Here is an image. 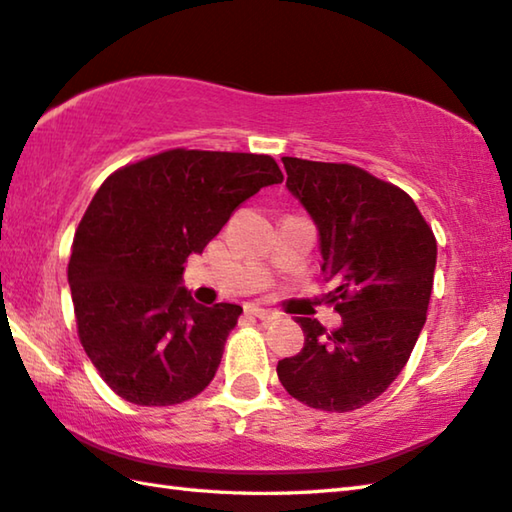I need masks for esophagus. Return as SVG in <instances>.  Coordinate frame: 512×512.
<instances>
[{"label":"esophagus","instance_id":"esophagus-1","mask_svg":"<svg viewBox=\"0 0 512 512\" xmlns=\"http://www.w3.org/2000/svg\"><path fill=\"white\" fill-rule=\"evenodd\" d=\"M246 313L253 315V317H259L262 322H273V319H277L275 310H268V308H262V306H246Z\"/></svg>","mask_w":512,"mask_h":512}]
</instances>
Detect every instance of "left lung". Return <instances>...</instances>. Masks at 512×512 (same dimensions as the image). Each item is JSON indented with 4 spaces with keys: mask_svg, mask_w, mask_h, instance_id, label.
Here are the masks:
<instances>
[{
    "mask_svg": "<svg viewBox=\"0 0 512 512\" xmlns=\"http://www.w3.org/2000/svg\"><path fill=\"white\" fill-rule=\"evenodd\" d=\"M286 188L319 230L322 270L342 315L333 333L297 317L304 348L277 364L290 397L348 413L373 402L402 373L426 324L437 242L402 188L353 164L282 157Z\"/></svg>",
    "mask_w": 512,
    "mask_h": 512,
    "instance_id": "8db88e82",
    "label": "left lung"
}]
</instances>
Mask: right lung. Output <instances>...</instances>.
<instances>
[{
	"instance_id": "right-lung-1",
	"label": "right lung",
	"mask_w": 512,
	"mask_h": 512,
	"mask_svg": "<svg viewBox=\"0 0 512 512\" xmlns=\"http://www.w3.org/2000/svg\"><path fill=\"white\" fill-rule=\"evenodd\" d=\"M282 179L270 155L173 148L99 186L75 230L68 284L79 342L119 397L173 406L213 382L242 306L197 304L184 264Z\"/></svg>"
}]
</instances>
